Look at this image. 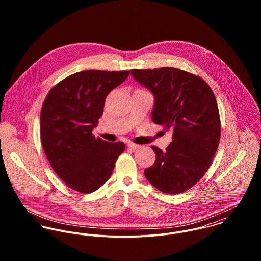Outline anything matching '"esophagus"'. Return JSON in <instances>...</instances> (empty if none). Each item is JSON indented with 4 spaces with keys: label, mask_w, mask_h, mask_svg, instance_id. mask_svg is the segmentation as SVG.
Listing matches in <instances>:
<instances>
[{
    "label": "esophagus",
    "mask_w": 261,
    "mask_h": 261,
    "mask_svg": "<svg viewBox=\"0 0 261 261\" xmlns=\"http://www.w3.org/2000/svg\"><path fill=\"white\" fill-rule=\"evenodd\" d=\"M127 147L132 149H137L140 148L139 145H136V144H134V143H132V142H128V143H127Z\"/></svg>",
    "instance_id": "esophagus-1"
}]
</instances>
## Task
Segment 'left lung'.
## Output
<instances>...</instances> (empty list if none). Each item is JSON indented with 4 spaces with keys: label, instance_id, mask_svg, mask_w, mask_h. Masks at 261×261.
Returning <instances> with one entry per match:
<instances>
[{
    "label": "left lung",
    "instance_id": "1",
    "mask_svg": "<svg viewBox=\"0 0 261 261\" xmlns=\"http://www.w3.org/2000/svg\"><path fill=\"white\" fill-rule=\"evenodd\" d=\"M130 72L154 96L152 121L173 130L166 151L151 147L155 161L145 176L163 193H183L201 180L218 149L221 123L215 95L204 79L178 68Z\"/></svg>",
    "mask_w": 261,
    "mask_h": 261
}]
</instances>
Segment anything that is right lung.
Segmentation results:
<instances>
[{
	"label": "right lung",
	"instance_id": "obj_1",
	"mask_svg": "<svg viewBox=\"0 0 261 261\" xmlns=\"http://www.w3.org/2000/svg\"><path fill=\"white\" fill-rule=\"evenodd\" d=\"M130 71L85 70L70 75L48 92L40 114L45 154L66 186L89 194L112 176L121 142L108 143L92 135L108 94Z\"/></svg>",
	"mask_w": 261,
	"mask_h": 261
}]
</instances>
